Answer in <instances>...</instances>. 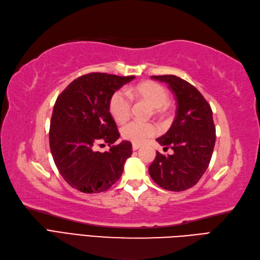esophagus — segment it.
<instances>
[{"instance_id":"obj_1","label":"esophagus","mask_w":260,"mask_h":260,"mask_svg":"<svg viewBox=\"0 0 260 260\" xmlns=\"http://www.w3.org/2000/svg\"><path fill=\"white\" fill-rule=\"evenodd\" d=\"M140 147H141V145L137 144V143H133V144H132V149L133 150H138Z\"/></svg>"}]
</instances>
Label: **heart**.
I'll list each match as a JSON object with an SVG mask.
<instances>
[{
  "mask_svg": "<svg viewBox=\"0 0 260 260\" xmlns=\"http://www.w3.org/2000/svg\"><path fill=\"white\" fill-rule=\"evenodd\" d=\"M144 100L154 107V114L164 116L168 111L169 93L167 89L157 83L146 82L142 83L133 88H129L127 91H115L109 102V110L113 118L117 122L127 120L131 113V99ZM158 128L153 122H143L140 120H131L123 124L121 128L122 137L133 143H142L147 138L157 134Z\"/></svg>",
  "mask_w": 260,
  "mask_h": 260,
  "instance_id": "obj_1",
  "label": "heart"
}]
</instances>
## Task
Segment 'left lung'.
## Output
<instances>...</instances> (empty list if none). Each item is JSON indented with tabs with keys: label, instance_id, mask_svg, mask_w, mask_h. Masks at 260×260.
Wrapping results in <instances>:
<instances>
[{
	"label": "left lung",
	"instance_id": "obj_1",
	"mask_svg": "<svg viewBox=\"0 0 260 260\" xmlns=\"http://www.w3.org/2000/svg\"><path fill=\"white\" fill-rule=\"evenodd\" d=\"M168 84L177 103L175 118L168 132L156 141L171 148L172 155L157 151L148 168L154 182L164 189L183 191L199 182L210 165L216 132L210 104L186 80L175 75L151 76Z\"/></svg>",
	"mask_w": 260,
	"mask_h": 260
}]
</instances>
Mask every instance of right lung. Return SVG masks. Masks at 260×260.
<instances>
[{
	"instance_id": "1",
	"label": "right lung",
	"mask_w": 260,
	"mask_h": 260,
	"mask_svg": "<svg viewBox=\"0 0 260 260\" xmlns=\"http://www.w3.org/2000/svg\"><path fill=\"white\" fill-rule=\"evenodd\" d=\"M134 76L89 73L74 79L57 98L49 130L50 151L61 176L85 193L105 191L117 182L132 144L122 141L109 110L112 94ZM106 142L110 150L96 146Z\"/></svg>"
}]
</instances>
